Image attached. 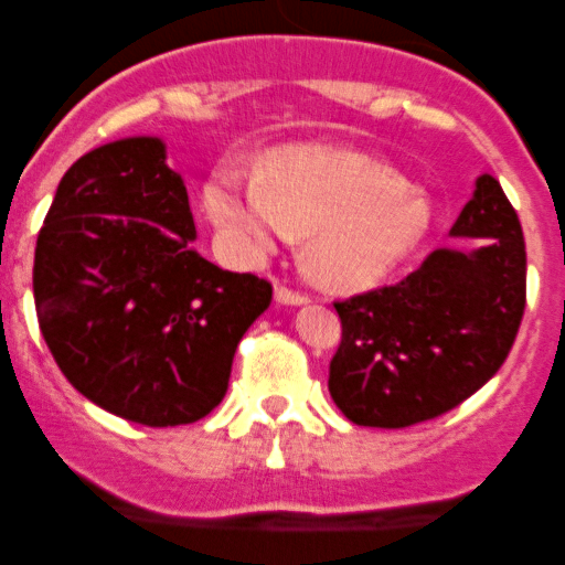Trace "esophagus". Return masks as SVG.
Segmentation results:
<instances>
[{
  "mask_svg": "<svg viewBox=\"0 0 565 565\" xmlns=\"http://www.w3.org/2000/svg\"><path fill=\"white\" fill-rule=\"evenodd\" d=\"M276 300L278 303H284V306H300V303H306V300H309V295H303V292H295V289H289V287H276Z\"/></svg>",
  "mask_w": 565,
  "mask_h": 565,
  "instance_id": "34e87169",
  "label": "esophagus"
}]
</instances>
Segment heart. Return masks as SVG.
Masks as SVG:
<instances>
[{
    "label": "heart",
    "mask_w": 565,
    "mask_h": 565,
    "mask_svg": "<svg viewBox=\"0 0 565 565\" xmlns=\"http://www.w3.org/2000/svg\"><path fill=\"white\" fill-rule=\"evenodd\" d=\"M204 210L246 256L306 235V267L333 289L377 284L431 224L426 199L396 169L330 147L273 150L259 174L226 163L204 188Z\"/></svg>",
    "instance_id": "1"
}]
</instances>
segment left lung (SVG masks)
I'll return each instance as SVG.
<instances>
[{"instance_id": "left-lung-1", "label": "left lung", "mask_w": 565, "mask_h": 565, "mask_svg": "<svg viewBox=\"0 0 565 565\" xmlns=\"http://www.w3.org/2000/svg\"><path fill=\"white\" fill-rule=\"evenodd\" d=\"M454 237L476 250H431L398 284L335 300L341 344L328 391L358 426L404 429L459 407L498 374L527 298L522 224L494 177H478Z\"/></svg>"}]
</instances>
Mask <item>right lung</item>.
Returning a JSON list of instances; mask_svg holds the SVG:
<instances>
[{"mask_svg": "<svg viewBox=\"0 0 565 565\" xmlns=\"http://www.w3.org/2000/svg\"><path fill=\"white\" fill-rule=\"evenodd\" d=\"M188 191L161 139L111 141L60 180L38 235L40 333L67 383L145 426L193 424L226 396L273 284L193 248Z\"/></svg>", "mask_w": 565, "mask_h": 565, "instance_id": "right-lung-1", "label": "right lung"}]
</instances>
